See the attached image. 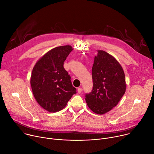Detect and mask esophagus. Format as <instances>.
<instances>
[{"mask_svg":"<svg viewBox=\"0 0 154 154\" xmlns=\"http://www.w3.org/2000/svg\"><path fill=\"white\" fill-rule=\"evenodd\" d=\"M82 88H78V89H77V92L79 93H81V92H82Z\"/></svg>","mask_w":154,"mask_h":154,"instance_id":"34e87169","label":"esophagus"}]
</instances>
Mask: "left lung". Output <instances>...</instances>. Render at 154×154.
<instances>
[{
  "instance_id": "8db88e82",
  "label": "left lung",
  "mask_w": 154,
  "mask_h": 154,
  "mask_svg": "<svg viewBox=\"0 0 154 154\" xmlns=\"http://www.w3.org/2000/svg\"><path fill=\"white\" fill-rule=\"evenodd\" d=\"M91 72L93 87L85 100L93 112L102 115L116 106L125 94V73L117 60L103 50H97Z\"/></svg>"
}]
</instances>
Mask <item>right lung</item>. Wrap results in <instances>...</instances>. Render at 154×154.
<instances>
[{
  "instance_id": "obj_1",
  "label": "right lung",
  "mask_w": 154,
  "mask_h": 154,
  "mask_svg": "<svg viewBox=\"0 0 154 154\" xmlns=\"http://www.w3.org/2000/svg\"><path fill=\"white\" fill-rule=\"evenodd\" d=\"M73 48L70 45L54 48L35 64L31 85L38 104L50 112L64 109L75 94L71 77L64 68V62Z\"/></svg>"
}]
</instances>
